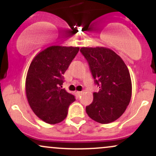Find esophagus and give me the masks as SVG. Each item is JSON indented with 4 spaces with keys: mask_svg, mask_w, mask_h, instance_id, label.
<instances>
[{
    "mask_svg": "<svg viewBox=\"0 0 156 156\" xmlns=\"http://www.w3.org/2000/svg\"><path fill=\"white\" fill-rule=\"evenodd\" d=\"M76 94H78V96H80V95H81L82 94H83V92H76Z\"/></svg>",
    "mask_w": 156,
    "mask_h": 156,
    "instance_id": "1",
    "label": "esophagus"
}]
</instances>
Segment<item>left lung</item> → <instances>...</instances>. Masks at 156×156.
I'll return each instance as SVG.
<instances>
[{
  "label": "left lung",
  "mask_w": 156,
  "mask_h": 156,
  "mask_svg": "<svg viewBox=\"0 0 156 156\" xmlns=\"http://www.w3.org/2000/svg\"><path fill=\"white\" fill-rule=\"evenodd\" d=\"M88 62L92 76L99 86L93 93V101L86 107L87 114L93 120L108 124L122 115L129 105L132 83L128 67L122 58L110 48H80Z\"/></svg>",
  "instance_id": "1"
}]
</instances>
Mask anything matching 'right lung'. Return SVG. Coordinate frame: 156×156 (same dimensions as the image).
I'll return each instance as SVG.
<instances>
[{
	"label": "right lung",
	"instance_id": "1",
	"mask_svg": "<svg viewBox=\"0 0 156 156\" xmlns=\"http://www.w3.org/2000/svg\"><path fill=\"white\" fill-rule=\"evenodd\" d=\"M79 47L50 46L32 60L26 78V94L34 113L48 124H57L67 117L68 107L76 101L62 89L63 75Z\"/></svg>",
	"mask_w": 156,
	"mask_h": 156
}]
</instances>
